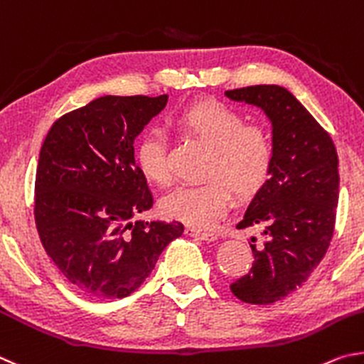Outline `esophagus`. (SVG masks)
Here are the masks:
<instances>
[{"mask_svg": "<svg viewBox=\"0 0 364 364\" xmlns=\"http://www.w3.org/2000/svg\"><path fill=\"white\" fill-rule=\"evenodd\" d=\"M186 233L188 235V237L200 238V240H203V241H214L215 238H218L214 233H211V232H203V230H198V228H195V227H187V228H186Z\"/></svg>", "mask_w": 364, "mask_h": 364, "instance_id": "obj_1", "label": "esophagus"}]
</instances>
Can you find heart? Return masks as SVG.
Segmentation results:
<instances>
[{
  "instance_id": "1",
  "label": "heart",
  "mask_w": 364,
  "mask_h": 364,
  "mask_svg": "<svg viewBox=\"0 0 364 364\" xmlns=\"http://www.w3.org/2000/svg\"><path fill=\"white\" fill-rule=\"evenodd\" d=\"M178 131L211 146L206 182L181 186L166 195L159 209L171 219L198 228H213L232 205V192L241 198L256 195L273 168V144L264 127L245 124L241 114L219 100H198L171 118ZM136 163L146 181L166 187L171 182L168 139L150 127L136 145Z\"/></svg>"
}]
</instances>
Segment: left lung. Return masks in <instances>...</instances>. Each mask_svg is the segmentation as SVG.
Here are the masks:
<instances>
[{
  "mask_svg": "<svg viewBox=\"0 0 364 364\" xmlns=\"http://www.w3.org/2000/svg\"><path fill=\"white\" fill-rule=\"evenodd\" d=\"M225 95L262 108L272 121L270 177L237 225L262 228V245L251 238V270L230 284L240 301L267 305L301 288L328 251L339 201V159L329 134L288 89L257 85Z\"/></svg>",
  "mask_w": 364,
  "mask_h": 364,
  "instance_id": "obj_1",
  "label": "left lung"
}]
</instances>
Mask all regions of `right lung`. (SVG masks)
Returning a JSON list of instances; mask_svg holds the SVG:
<instances>
[{
    "instance_id": "add662e5",
    "label": "right lung",
    "mask_w": 364,
    "mask_h": 364,
    "mask_svg": "<svg viewBox=\"0 0 364 364\" xmlns=\"http://www.w3.org/2000/svg\"><path fill=\"white\" fill-rule=\"evenodd\" d=\"M168 95H105L65 113L44 139L35 178L41 245L63 278L89 297L132 294L181 222L136 220L153 198L134 159V139Z\"/></svg>"
}]
</instances>
